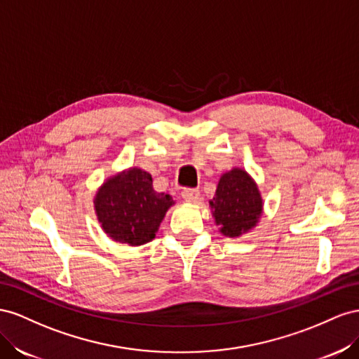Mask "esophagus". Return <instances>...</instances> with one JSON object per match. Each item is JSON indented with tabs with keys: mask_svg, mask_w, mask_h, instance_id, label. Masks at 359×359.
Returning a JSON list of instances; mask_svg holds the SVG:
<instances>
[{
	"mask_svg": "<svg viewBox=\"0 0 359 359\" xmlns=\"http://www.w3.org/2000/svg\"><path fill=\"white\" fill-rule=\"evenodd\" d=\"M182 198L188 201V203H198L201 196H200V191L198 189H191V188H187L182 191Z\"/></svg>",
	"mask_w": 359,
	"mask_h": 359,
	"instance_id": "1",
	"label": "esophagus"
}]
</instances>
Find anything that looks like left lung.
Listing matches in <instances>:
<instances>
[{"mask_svg":"<svg viewBox=\"0 0 359 359\" xmlns=\"http://www.w3.org/2000/svg\"><path fill=\"white\" fill-rule=\"evenodd\" d=\"M210 208L224 236L236 238L259 222L263 201L248 172L233 168L221 176Z\"/></svg>","mask_w":359,"mask_h":359,"instance_id":"1","label":"left lung"}]
</instances>
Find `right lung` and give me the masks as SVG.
<instances>
[{"mask_svg": "<svg viewBox=\"0 0 359 359\" xmlns=\"http://www.w3.org/2000/svg\"><path fill=\"white\" fill-rule=\"evenodd\" d=\"M172 198L153 189L147 171L129 168L97 191L95 209L102 229L117 242L135 247L155 238Z\"/></svg>", "mask_w": 359, "mask_h": 359, "instance_id": "right-lung-1", "label": "right lung"}]
</instances>
